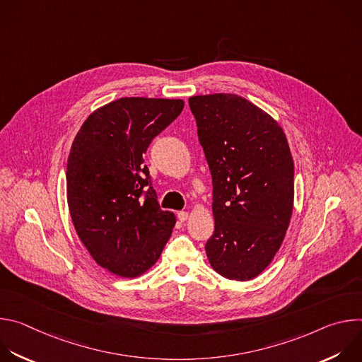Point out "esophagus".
I'll list each match as a JSON object with an SVG mask.
<instances>
[{"mask_svg":"<svg viewBox=\"0 0 362 362\" xmlns=\"http://www.w3.org/2000/svg\"><path fill=\"white\" fill-rule=\"evenodd\" d=\"M177 218H179L180 222H186L187 218H189V214H187V212H179V214H177Z\"/></svg>","mask_w":362,"mask_h":362,"instance_id":"obj_1","label":"esophagus"}]
</instances>
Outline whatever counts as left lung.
<instances>
[{
  "label": "left lung",
  "instance_id": "left-lung-1",
  "mask_svg": "<svg viewBox=\"0 0 362 362\" xmlns=\"http://www.w3.org/2000/svg\"><path fill=\"white\" fill-rule=\"evenodd\" d=\"M212 183V268L249 281L272 262L293 208V160L282 127L238 94L189 98Z\"/></svg>",
  "mask_w": 362,
  "mask_h": 362
}]
</instances>
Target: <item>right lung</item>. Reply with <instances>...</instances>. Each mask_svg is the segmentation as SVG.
<instances>
[{"label":"right lung","instance_id":"add662e5","mask_svg":"<svg viewBox=\"0 0 362 362\" xmlns=\"http://www.w3.org/2000/svg\"><path fill=\"white\" fill-rule=\"evenodd\" d=\"M183 106L123 97L94 110L74 137L66 173L70 216L93 259L117 276L150 269L172 235L176 218L160 209L143 154Z\"/></svg>","mask_w":362,"mask_h":362}]
</instances>
